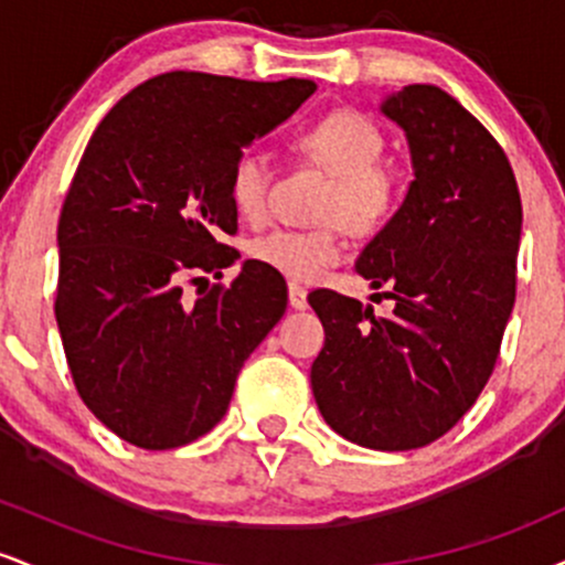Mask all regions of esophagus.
I'll use <instances>...</instances> for the list:
<instances>
[{"mask_svg": "<svg viewBox=\"0 0 565 565\" xmlns=\"http://www.w3.org/2000/svg\"><path fill=\"white\" fill-rule=\"evenodd\" d=\"M289 305L295 310L308 308V291H305L300 284H289Z\"/></svg>", "mask_w": 565, "mask_h": 565, "instance_id": "esophagus-1", "label": "esophagus"}]
</instances>
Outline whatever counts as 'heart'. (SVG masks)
<instances>
[{"mask_svg":"<svg viewBox=\"0 0 565 565\" xmlns=\"http://www.w3.org/2000/svg\"><path fill=\"white\" fill-rule=\"evenodd\" d=\"M297 148L332 174V185L321 204V217L332 220L319 231L276 228L249 244V257L263 268L289 278L291 284H313L348 255V228L380 231L393 217L401 199V180L382 164L380 129L353 108L323 114L300 129ZM270 167L257 151L238 153L228 174L233 210L246 223H260L268 212Z\"/></svg>","mask_w":565,"mask_h":565,"instance_id":"obj_1","label":"heart"}]
</instances>
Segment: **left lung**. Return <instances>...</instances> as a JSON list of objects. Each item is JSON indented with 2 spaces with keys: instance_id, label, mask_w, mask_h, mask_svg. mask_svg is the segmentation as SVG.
<instances>
[{
  "instance_id": "obj_1",
  "label": "left lung",
  "mask_w": 565,
  "mask_h": 565,
  "mask_svg": "<svg viewBox=\"0 0 565 565\" xmlns=\"http://www.w3.org/2000/svg\"><path fill=\"white\" fill-rule=\"evenodd\" d=\"M380 111L406 132L414 180L355 270L393 310L310 291L327 332L310 385L342 438L408 451L449 433L494 372L523 210L502 146L449 93L408 84Z\"/></svg>"
}]
</instances>
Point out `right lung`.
Here are the masks:
<instances>
[{
	"label": "right lung",
	"mask_w": 565,
	"mask_h": 565,
	"mask_svg": "<svg viewBox=\"0 0 565 565\" xmlns=\"http://www.w3.org/2000/svg\"><path fill=\"white\" fill-rule=\"evenodd\" d=\"M316 93L308 79L246 82L170 71L97 125L57 223L55 319L76 391L127 444L178 449L228 412L233 385L287 310V284L246 260L193 302L188 276L238 260L228 174Z\"/></svg>",
	"instance_id": "right-lung-1"
}]
</instances>
